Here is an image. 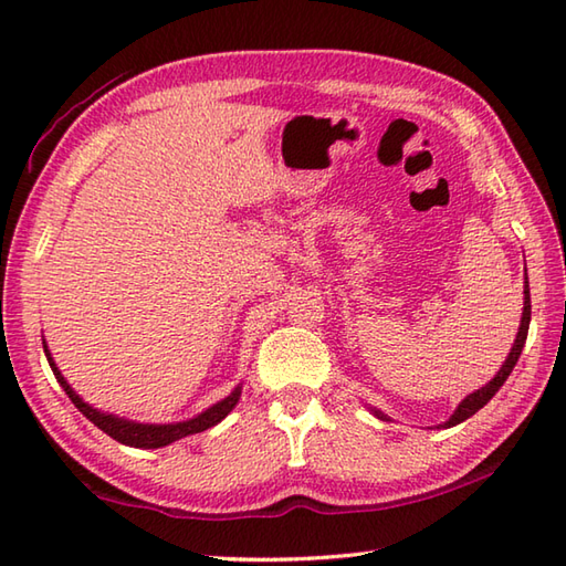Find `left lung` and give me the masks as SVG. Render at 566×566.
<instances>
[{
  "instance_id": "8db88e82",
  "label": "left lung",
  "mask_w": 566,
  "mask_h": 566,
  "mask_svg": "<svg viewBox=\"0 0 566 566\" xmlns=\"http://www.w3.org/2000/svg\"><path fill=\"white\" fill-rule=\"evenodd\" d=\"M525 280H527V276H525ZM527 326H531V286H527V282H525V286H523V316H521V326H518V335H515V340H513V347H511V353H509V357H506V363L501 365V369L496 371L494 379H491L489 384H484L482 389H476V391H472L469 396H464V399L460 401V406L454 408V413H452L448 420H444L442 428H452V426H457V423H462V420L472 418V416L479 411V408H484L491 399H494L496 391L503 387V381L509 379V375L513 371L515 363H518V357H521V353H523V345H525V338H527ZM369 411L375 413L379 420H389L387 413L379 411V408H369Z\"/></svg>"
}]
</instances>
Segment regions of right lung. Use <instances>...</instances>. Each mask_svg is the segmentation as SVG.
Segmentation results:
<instances>
[{"label":"right lung","mask_w":566,"mask_h":566,"mask_svg":"<svg viewBox=\"0 0 566 566\" xmlns=\"http://www.w3.org/2000/svg\"><path fill=\"white\" fill-rule=\"evenodd\" d=\"M43 353L48 357V365H51L57 384L70 396V401L80 408V413L87 416L94 426L106 432V436H112L116 442L128 444V448H143V450L165 448V444H172V442L182 440L187 436H195V432L219 426L221 420L233 411L238 399H240V394H243V384H238V387L231 394H228L226 399L216 401L213 406L207 408V411L197 413L195 418L179 420V423H138V420H128V418H122V416L106 413V411H102V408H94L92 403L84 401L82 396L70 387L67 379L63 377V371L57 369L55 359H53L51 350H48L45 340H43Z\"/></svg>","instance_id":"add662e5"}]
</instances>
